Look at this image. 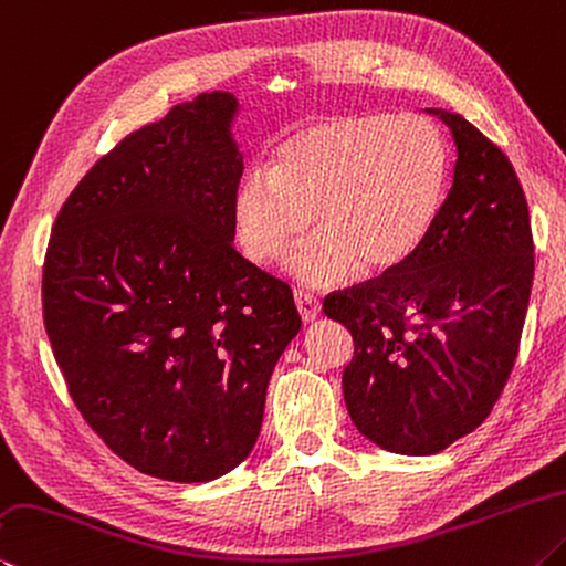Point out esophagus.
Wrapping results in <instances>:
<instances>
[{
	"mask_svg": "<svg viewBox=\"0 0 566 566\" xmlns=\"http://www.w3.org/2000/svg\"><path fill=\"white\" fill-rule=\"evenodd\" d=\"M294 302H296V310H300L304 322H314V318L318 316V312H322V302H318L312 292L296 290L294 292Z\"/></svg>",
	"mask_w": 566,
	"mask_h": 566,
	"instance_id": "34e87169",
	"label": "esophagus"
}]
</instances>
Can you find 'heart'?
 Wrapping results in <instances>:
<instances>
[{
    "label": "heart",
    "instance_id": "obj_1",
    "mask_svg": "<svg viewBox=\"0 0 566 566\" xmlns=\"http://www.w3.org/2000/svg\"><path fill=\"white\" fill-rule=\"evenodd\" d=\"M448 172L446 143L423 116L316 120L276 146L234 195V228L256 264L280 260L312 228L318 238L292 256L306 282L356 270L378 274L406 262L438 218Z\"/></svg>",
    "mask_w": 566,
    "mask_h": 566
}]
</instances>
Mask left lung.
<instances>
[{"instance_id":"1","label":"left lung","mask_w":566,"mask_h":566,"mask_svg":"<svg viewBox=\"0 0 566 566\" xmlns=\"http://www.w3.org/2000/svg\"><path fill=\"white\" fill-rule=\"evenodd\" d=\"M455 143L453 185L423 244L324 300L354 336L344 398L358 433L433 455L490 416L520 352L534 242L512 163L460 113L430 111Z\"/></svg>"}]
</instances>
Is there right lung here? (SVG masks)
Instances as JSON below:
<instances>
[{
	"label": "right lung",
	"mask_w": 566,
	"mask_h": 566,
	"mask_svg": "<svg viewBox=\"0 0 566 566\" xmlns=\"http://www.w3.org/2000/svg\"><path fill=\"white\" fill-rule=\"evenodd\" d=\"M224 91L178 104L96 160L51 228L44 326L91 430L146 475L208 482L250 455L290 284L234 250L242 153Z\"/></svg>",
	"instance_id": "obj_1"
}]
</instances>
